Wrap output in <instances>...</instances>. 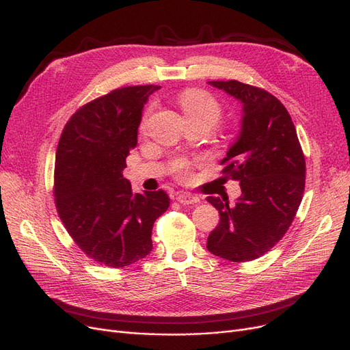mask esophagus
Here are the masks:
<instances>
[{"label": "esophagus", "mask_w": 350, "mask_h": 350, "mask_svg": "<svg viewBox=\"0 0 350 350\" xmlns=\"http://www.w3.org/2000/svg\"><path fill=\"white\" fill-rule=\"evenodd\" d=\"M176 200L180 204H196L200 201V197L190 193H180L176 196Z\"/></svg>", "instance_id": "1"}]
</instances>
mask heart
<instances>
[{"label": "heart", "instance_id": "1", "mask_svg": "<svg viewBox=\"0 0 350 350\" xmlns=\"http://www.w3.org/2000/svg\"><path fill=\"white\" fill-rule=\"evenodd\" d=\"M178 106L187 123H204L213 129L223 116V106L211 94L201 89H187L177 99ZM147 112L140 123V131L143 132L147 123ZM173 172L181 177L187 178L190 174V161L178 159L173 163Z\"/></svg>", "mask_w": 350, "mask_h": 350}]
</instances>
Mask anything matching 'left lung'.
<instances>
[{
    "label": "left lung",
    "instance_id": "8db88e82",
    "mask_svg": "<svg viewBox=\"0 0 350 350\" xmlns=\"http://www.w3.org/2000/svg\"><path fill=\"white\" fill-rule=\"evenodd\" d=\"M243 103L241 132L221 160L223 174L240 181L241 197H207L219 213L207 248L231 262L268 252L291 227L305 190V156L286 107L265 89L238 81H211Z\"/></svg>",
    "mask_w": 350,
    "mask_h": 350
}]
</instances>
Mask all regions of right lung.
<instances>
[{
	"label": "right lung",
	"instance_id": "obj_1",
	"mask_svg": "<svg viewBox=\"0 0 350 350\" xmlns=\"http://www.w3.org/2000/svg\"><path fill=\"white\" fill-rule=\"evenodd\" d=\"M157 89L126 86L90 100L70 116L58 143V215L89 258L110 268H124L150 254L153 224L170 204L163 190L133 194L122 174L137 144L143 106Z\"/></svg>",
	"mask_w": 350,
	"mask_h": 350
}]
</instances>
